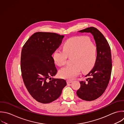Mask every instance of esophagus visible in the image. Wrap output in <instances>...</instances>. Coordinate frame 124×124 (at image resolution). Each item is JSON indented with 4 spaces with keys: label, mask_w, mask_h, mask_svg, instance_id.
Instances as JSON below:
<instances>
[{
    "label": "esophagus",
    "mask_w": 124,
    "mask_h": 124,
    "mask_svg": "<svg viewBox=\"0 0 124 124\" xmlns=\"http://www.w3.org/2000/svg\"><path fill=\"white\" fill-rule=\"evenodd\" d=\"M66 81H67V83H71V82H72V80L68 79V80H66Z\"/></svg>",
    "instance_id": "1"
}]
</instances>
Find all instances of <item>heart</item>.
<instances>
[{
  "label": "heart",
  "mask_w": 124,
  "mask_h": 124,
  "mask_svg": "<svg viewBox=\"0 0 124 124\" xmlns=\"http://www.w3.org/2000/svg\"><path fill=\"white\" fill-rule=\"evenodd\" d=\"M63 50L56 49L53 54V60L59 66L64 65L68 57L72 58L71 65H67L59 72L61 77L73 79L80 70L86 73L93 68L97 58L95 46L90 39L85 36H77L68 39L63 45Z\"/></svg>",
  "instance_id": "b5f03b06"
}]
</instances>
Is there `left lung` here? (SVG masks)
<instances>
[{
    "label": "left lung",
    "mask_w": 124,
    "mask_h": 124,
    "mask_svg": "<svg viewBox=\"0 0 124 124\" xmlns=\"http://www.w3.org/2000/svg\"><path fill=\"white\" fill-rule=\"evenodd\" d=\"M90 32L95 41L97 58L94 66L85 77V81H80V87L77 91V95L86 101L94 100L99 97L106 90L110 78L112 60L109 45L102 33L94 27L79 31Z\"/></svg>",
    "instance_id": "left-lung-1"
}]
</instances>
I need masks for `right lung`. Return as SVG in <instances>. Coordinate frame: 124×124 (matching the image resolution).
<instances>
[{
  "mask_svg": "<svg viewBox=\"0 0 124 124\" xmlns=\"http://www.w3.org/2000/svg\"><path fill=\"white\" fill-rule=\"evenodd\" d=\"M63 35L37 32L23 46L21 70L25 85L37 101L49 103L58 99L66 85L65 80L51 78L57 70L52 56L61 45Z\"/></svg>",
  "mask_w": 124,
  "mask_h": 124,
  "instance_id": "add662e5",
  "label": "right lung"
}]
</instances>
